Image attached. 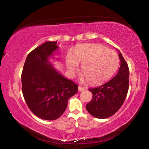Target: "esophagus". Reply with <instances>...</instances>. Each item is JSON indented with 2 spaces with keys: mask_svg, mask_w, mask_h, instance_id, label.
Here are the masks:
<instances>
[{
  "mask_svg": "<svg viewBox=\"0 0 149 149\" xmlns=\"http://www.w3.org/2000/svg\"><path fill=\"white\" fill-rule=\"evenodd\" d=\"M78 90H79V91H83V90H85V88H83V87L81 86H79V87H78Z\"/></svg>",
  "mask_w": 149,
  "mask_h": 149,
  "instance_id": "esophagus-1",
  "label": "esophagus"
}]
</instances>
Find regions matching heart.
Returning <instances> with one entry per match:
<instances>
[{
  "label": "heart",
  "mask_w": 149,
  "mask_h": 149,
  "mask_svg": "<svg viewBox=\"0 0 149 149\" xmlns=\"http://www.w3.org/2000/svg\"><path fill=\"white\" fill-rule=\"evenodd\" d=\"M82 64L84 71L81 75L82 81H90L94 84H102L112 77L118 67L119 58L115 51L95 43L78 45L74 53L66 56V66L72 76Z\"/></svg>",
  "instance_id": "obj_1"
}]
</instances>
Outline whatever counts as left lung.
Instances as JSON below:
<instances>
[{
    "instance_id": "left-lung-1",
    "label": "left lung",
    "mask_w": 149,
    "mask_h": 149,
    "mask_svg": "<svg viewBox=\"0 0 149 149\" xmlns=\"http://www.w3.org/2000/svg\"><path fill=\"white\" fill-rule=\"evenodd\" d=\"M118 56L120 66L115 76L106 84L88 89L92 93L93 97L86 107L95 118L104 119L114 115L122 106L127 94L129 70L120 52Z\"/></svg>"
}]
</instances>
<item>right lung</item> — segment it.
Listing matches in <instances>:
<instances>
[{
    "mask_svg": "<svg viewBox=\"0 0 149 149\" xmlns=\"http://www.w3.org/2000/svg\"><path fill=\"white\" fill-rule=\"evenodd\" d=\"M47 42L27 55L22 73V90L30 110L40 118L54 120L61 116L78 86L56 70L49 61L58 46Z\"/></svg>",
    "mask_w": 149,
    "mask_h": 149,
    "instance_id": "1",
    "label": "right lung"
}]
</instances>
